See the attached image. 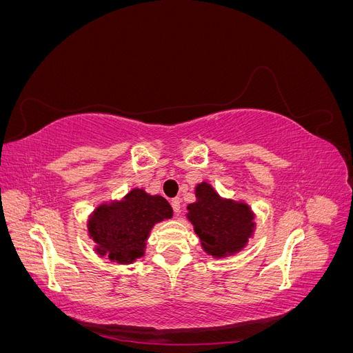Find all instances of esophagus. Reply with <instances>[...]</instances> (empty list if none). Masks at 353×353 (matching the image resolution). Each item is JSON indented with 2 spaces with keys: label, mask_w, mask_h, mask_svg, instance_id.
<instances>
[{
  "label": "esophagus",
  "mask_w": 353,
  "mask_h": 353,
  "mask_svg": "<svg viewBox=\"0 0 353 353\" xmlns=\"http://www.w3.org/2000/svg\"><path fill=\"white\" fill-rule=\"evenodd\" d=\"M170 205H172V209H174L175 215H179V213H181V200L179 199H172V201H170Z\"/></svg>",
  "instance_id": "esophagus-1"
}]
</instances>
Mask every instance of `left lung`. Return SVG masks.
Wrapping results in <instances>:
<instances>
[{
  "mask_svg": "<svg viewBox=\"0 0 353 353\" xmlns=\"http://www.w3.org/2000/svg\"><path fill=\"white\" fill-rule=\"evenodd\" d=\"M196 196L197 201L188 205V219L203 249L216 258L240 250L253 228L249 208L221 200L206 183L197 185Z\"/></svg>",
  "mask_w": 353,
  "mask_h": 353,
  "instance_id": "left-lung-1",
  "label": "left lung"
}]
</instances>
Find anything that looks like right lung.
<instances>
[{
  "label": "right lung",
  "mask_w": 353,
  "mask_h": 353,
  "mask_svg": "<svg viewBox=\"0 0 353 353\" xmlns=\"http://www.w3.org/2000/svg\"><path fill=\"white\" fill-rule=\"evenodd\" d=\"M172 216L166 199L132 190L121 203L101 206L90 221L92 240L99 253L112 261L131 263L144 252V243L156 222Z\"/></svg>",
  "instance_id": "add662e5"
}]
</instances>
